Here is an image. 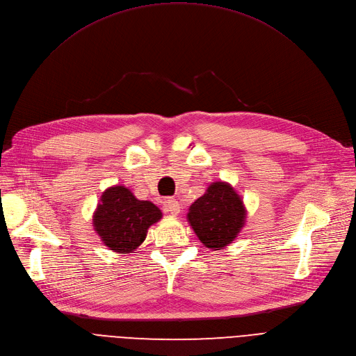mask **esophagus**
I'll use <instances>...</instances> for the list:
<instances>
[{"label":"esophagus","mask_w":356,"mask_h":356,"mask_svg":"<svg viewBox=\"0 0 356 356\" xmlns=\"http://www.w3.org/2000/svg\"><path fill=\"white\" fill-rule=\"evenodd\" d=\"M165 211L169 213V214H172V216H178L179 211H181L179 202L177 200H174V198L166 200V202H165Z\"/></svg>","instance_id":"34e87169"}]
</instances>
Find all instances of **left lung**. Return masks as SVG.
I'll list each match as a JSON object with an SVG mask.
<instances>
[{"label":"left lung","mask_w":356,"mask_h":356,"mask_svg":"<svg viewBox=\"0 0 356 356\" xmlns=\"http://www.w3.org/2000/svg\"><path fill=\"white\" fill-rule=\"evenodd\" d=\"M242 195L225 181L211 182L188 209L187 220L200 242L211 250L227 248L246 225Z\"/></svg>","instance_id":"8db88e82"}]
</instances>
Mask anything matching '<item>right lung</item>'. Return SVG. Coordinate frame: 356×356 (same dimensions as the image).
Segmentation results:
<instances>
[{
    "label": "right lung",
    "instance_id": "add662e5",
    "mask_svg": "<svg viewBox=\"0 0 356 356\" xmlns=\"http://www.w3.org/2000/svg\"><path fill=\"white\" fill-rule=\"evenodd\" d=\"M162 218V211L147 200H139L124 187L113 185L101 194L92 216V226L110 250L133 253L146 239L152 225Z\"/></svg>",
    "mask_w": 356,
    "mask_h": 356
}]
</instances>
